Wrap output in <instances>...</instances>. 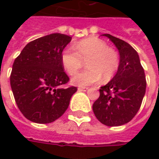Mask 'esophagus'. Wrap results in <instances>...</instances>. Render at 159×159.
<instances>
[{"label":"esophagus","mask_w":159,"mask_h":159,"mask_svg":"<svg viewBox=\"0 0 159 159\" xmlns=\"http://www.w3.org/2000/svg\"><path fill=\"white\" fill-rule=\"evenodd\" d=\"M88 89H89V88H86V87H84V88H78V91H82V92H86Z\"/></svg>","instance_id":"34e87169"}]
</instances>
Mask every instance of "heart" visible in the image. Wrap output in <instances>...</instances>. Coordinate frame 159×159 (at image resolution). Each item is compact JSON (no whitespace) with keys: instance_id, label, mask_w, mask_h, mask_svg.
I'll return each mask as SVG.
<instances>
[{"instance_id":"1","label":"heart","mask_w":159,"mask_h":159,"mask_svg":"<svg viewBox=\"0 0 159 159\" xmlns=\"http://www.w3.org/2000/svg\"><path fill=\"white\" fill-rule=\"evenodd\" d=\"M76 49L68 47L61 53V63L70 75H73L86 61L88 69L80 71L71 79L74 85L85 87L98 83L110 81L119 67V57L114 49L96 37H89L76 42Z\"/></svg>"}]
</instances>
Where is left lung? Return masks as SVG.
Instances as JSON below:
<instances>
[{"instance_id":"1","label":"left lung","mask_w":159,"mask_h":159,"mask_svg":"<svg viewBox=\"0 0 159 159\" xmlns=\"http://www.w3.org/2000/svg\"><path fill=\"white\" fill-rule=\"evenodd\" d=\"M119 52V67L116 75L100 89L93 105V113L107 126H121L132 120L146 93L147 82L138 52L128 42L104 34Z\"/></svg>"}]
</instances>
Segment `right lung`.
<instances>
[{"label":"right lung","instance_id":"1","mask_svg":"<svg viewBox=\"0 0 159 159\" xmlns=\"http://www.w3.org/2000/svg\"><path fill=\"white\" fill-rule=\"evenodd\" d=\"M71 36L53 33L29 42L12 65L10 83L16 104L30 121L52 123L65 113L76 87L64 89L69 77L61 63Z\"/></svg>","mask_w":159,"mask_h":159}]
</instances>
